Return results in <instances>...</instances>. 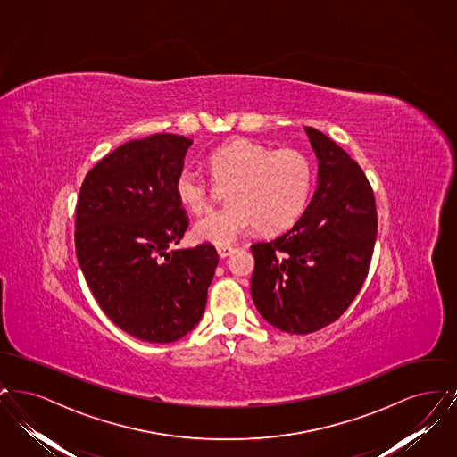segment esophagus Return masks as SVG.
<instances>
[{
	"label": "esophagus",
	"mask_w": 457,
	"mask_h": 457,
	"mask_svg": "<svg viewBox=\"0 0 457 457\" xmlns=\"http://www.w3.org/2000/svg\"><path fill=\"white\" fill-rule=\"evenodd\" d=\"M233 252H235V248H233V246H228V245L218 246V253L220 259H226V257H229Z\"/></svg>",
	"instance_id": "1"
}]
</instances>
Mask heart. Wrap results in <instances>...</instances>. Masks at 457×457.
<instances>
[{
	"mask_svg": "<svg viewBox=\"0 0 457 457\" xmlns=\"http://www.w3.org/2000/svg\"><path fill=\"white\" fill-rule=\"evenodd\" d=\"M212 179L226 187V207L198 219L200 241L229 245L257 224L262 233L289 228L303 211L312 188V164L293 149L274 151L246 138L233 140L211 154ZM176 195L192 212L211 205V181L185 168L176 178Z\"/></svg>",
	"mask_w": 457,
	"mask_h": 457,
	"instance_id": "1",
	"label": "heart"
}]
</instances>
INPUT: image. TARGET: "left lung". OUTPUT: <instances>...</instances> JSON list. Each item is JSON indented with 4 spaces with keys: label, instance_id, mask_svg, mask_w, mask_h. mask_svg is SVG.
Here are the masks:
<instances>
[{
    "label": "left lung",
    "instance_id": "8db88e82",
    "mask_svg": "<svg viewBox=\"0 0 457 457\" xmlns=\"http://www.w3.org/2000/svg\"><path fill=\"white\" fill-rule=\"evenodd\" d=\"M319 159L317 190L291 229L252 245V298L270 326L310 334L337 320L369 274L375 196L363 170L322 131L304 129Z\"/></svg>",
    "mask_w": 457,
    "mask_h": 457
}]
</instances>
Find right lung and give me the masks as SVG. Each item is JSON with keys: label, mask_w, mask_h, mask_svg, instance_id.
<instances>
[{"label": "right lung", "mask_w": 457, "mask_h": 457, "mask_svg": "<svg viewBox=\"0 0 457 457\" xmlns=\"http://www.w3.org/2000/svg\"><path fill=\"white\" fill-rule=\"evenodd\" d=\"M194 142L174 133L130 140L88 171L75 211V252L109 319L147 343H173L200 322L218 252L173 250L188 218L176 178Z\"/></svg>", "instance_id": "1"}]
</instances>
